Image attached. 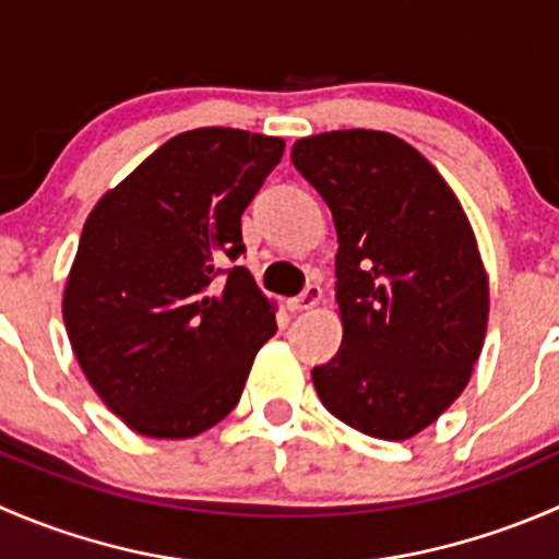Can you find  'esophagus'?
Here are the masks:
<instances>
[{
  "mask_svg": "<svg viewBox=\"0 0 559 559\" xmlns=\"http://www.w3.org/2000/svg\"><path fill=\"white\" fill-rule=\"evenodd\" d=\"M319 300H321V286L319 284H308L302 295H297V297H292V300H286V308H289L292 313L311 311L313 306H319Z\"/></svg>",
  "mask_w": 559,
  "mask_h": 559,
  "instance_id": "esophagus-1",
  "label": "esophagus"
}]
</instances>
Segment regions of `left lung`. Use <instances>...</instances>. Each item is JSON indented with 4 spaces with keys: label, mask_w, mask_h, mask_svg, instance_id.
Here are the masks:
<instances>
[{
    "label": "left lung",
    "mask_w": 559,
    "mask_h": 559,
    "mask_svg": "<svg viewBox=\"0 0 559 559\" xmlns=\"http://www.w3.org/2000/svg\"><path fill=\"white\" fill-rule=\"evenodd\" d=\"M292 162L330 205L343 341L313 368L354 430L405 441L462 394L484 346L489 284L447 180L405 140L346 129L297 140Z\"/></svg>",
    "instance_id": "left-lung-1"
}]
</instances>
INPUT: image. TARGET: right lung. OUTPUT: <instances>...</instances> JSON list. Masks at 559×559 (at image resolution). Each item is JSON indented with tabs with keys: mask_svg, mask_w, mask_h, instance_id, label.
Listing matches in <instances>:
<instances>
[{
	"mask_svg": "<svg viewBox=\"0 0 559 559\" xmlns=\"http://www.w3.org/2000/svg\"><path fill=\"white\" fill-rule=\"evenodd\" d=\"M284 140L205 127L167 140L88 213L64 326L88 384L148 438H191L238 405L275 308L240 264V216Z\"/></svg>",
	"mask_w": 559,
	"mask_h": 559,
	"instance_id": "right-lung-1",
	"label": "right lung"
}]
</instances>
